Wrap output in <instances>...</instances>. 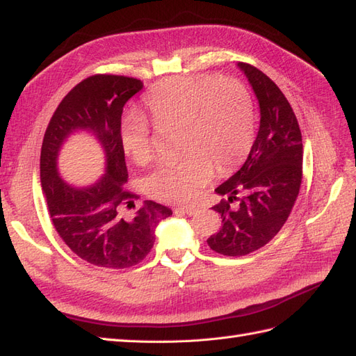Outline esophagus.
<instances>
[{"label":"esophagus","mask_w":356,"mask_h":356,"mask_svg":"<svg viewBox=\"0 0 356 356\" xmlns=\"http://www.w3.org/2000/svg\"><path fill=\"white\" fill-rule=\"evenodd\" d=\"M176 212H181V213H186V215H194L197 212V209L194 206H180V207H176Z\"/></svg>","instance_id":"esophagus-1"}]
</instances>
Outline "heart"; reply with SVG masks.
Returning <instances> with one entry per match:
<instances>
[{
  "instance_id": "obj_1",
  "label": "heart",
  "mask_w": 356,
  "mask_h": 356,
  "mask_svg": "<svg viewBox=\"0 0 356 356\" xmlns=\"http://www.w3.org/2000/svg\"><path fill=\"white\" fill-rule=\"evenodd\" d=\"M159 131L179 127V149L185 156L161 163L145 179V189L168 203H189L209 184L215 168L224 172L247 156L254 138L250 93L229 76L171 78L144 97ZM124 153L138 165L152 159L149 127L141 118L122 126Z\"/></svg>"
}]
</instances>
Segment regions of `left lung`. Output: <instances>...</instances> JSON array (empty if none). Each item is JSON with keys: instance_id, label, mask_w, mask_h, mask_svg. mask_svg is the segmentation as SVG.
I'll return each instance as SVG.
<instances>
[{"instance_id": "8db88e82", "label": "left lung", "mask_w": 356, "mask_h": 356, "mask_svg": "<svg viewBox=\"0 0 356 356\" xmlns=\"http://www.w3.org/2000/svg\"><path fill=\"white\" fill-rule=\"evenodd\" d=\"M238 67L259 100L260 127L241 170L215 189L225 197L212 207L222 225L207 245L230 257L257 251L281 230L299 194L304 154L296 115L282 91L257 67L247 63ZM236 199L240 204L232 207Z\"/></svg>"}]
</instances>
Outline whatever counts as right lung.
<instances>
[{"mask_svg":"<svg viewBox=\"0 0 356 356\" xmlns=\"http://www.w3.org/2000/svg\"><path fill=\"white\" fill-rule=\"evenodd\" d=\"M143 88L140 79L93 75L72 88L54 113L43 136L40 181L48 211L60 238L78 257L100 268L138 265L150 252L158 224L171 209L145 200L132 218L120 209L135 207V194L124 189L127 170L120 143L123 106ZM93 134L106 153V172L95 184L74 187L58 172V154L75 131Z\"/></svg>","mask_w":356,"mask_h":356,"instance_id":"1","label":"right lung"}]
</instances>
